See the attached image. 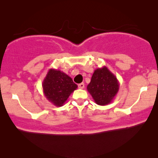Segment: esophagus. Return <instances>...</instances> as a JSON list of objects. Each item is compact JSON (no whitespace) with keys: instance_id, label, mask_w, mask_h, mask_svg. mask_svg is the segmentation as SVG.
I'll use <instances>...</instances> for the list:
<instances>
[{"instance_id":"esophagus-1","label":"esophagus","mask_w":158,"mask_h":158,"mask_svg":"<svg viewBox=\"0 0 158 158\" xmlns=\"http://www.w3.org/2000/svg\"><path fill=\"white\" fill-rule=\"evenodd\" d=\"M84 87H85V84H84L83 83H80L78 85V88H81V89H83V88H84Z\"/></svg>"}]
</instances>
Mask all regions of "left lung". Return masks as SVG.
<instances>
[{"instance_id": "obj_1", "label": "left lung", "mask_w": 158, "mask_h": 158, "mask_svg": "<svg viewBox=\"0 0 158 158\" xmlns=\"http://www.w3.org/2000/svg\"><path fill=\"white\" fill-rule=\"evenodd\" d=\"M119 89V83L116 77L103 66L94 70L87 90L95 103L106 106L112 102Z\"/></svg>"}]
</instances>
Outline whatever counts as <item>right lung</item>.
Returning a JSON list of instances; mask_svg holds the SVG:
<instances>
[{"instance_id":"add662e5","label":"right lung","mask_w":158,"mask_h":158,"mask_svg":"<svg viewBox=\"0 0 158 158\" xmlns=\"http://www.w3.org/2000/svg\"><path fill=\"white\" fill-rule=\"evenodd\" d=\"M77 85L65 73L56 69H49L42 82L44 96L56 106H62Z\"/></svg>"}]
</instances>
